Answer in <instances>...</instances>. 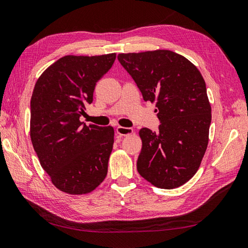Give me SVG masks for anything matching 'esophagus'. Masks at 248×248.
I'll return each mask as SVG.
<instances>
[{"instance_id":"1","label":"esophagus","mask_w":248,"mask_h":248,"mask_svg":"<svg viewBox=\"0 0 248 248\" xmlns=\"http://www.w3.org/2000/svg\"><path fill=\"white\" fill-rule=\"evenodd\" d=\"M133 132H134V130H133L132 128H124V126H117L116 128V133L122 136L130 135Z\"/></svg>"}]
</instances>
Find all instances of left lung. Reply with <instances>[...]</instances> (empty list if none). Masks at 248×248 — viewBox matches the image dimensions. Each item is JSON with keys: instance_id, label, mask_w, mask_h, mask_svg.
<instances>
[{"instance_id": "8db88e82", "label": "left lung", "mask_w": 248, "mask_h": 248, "mask_svg": "<svg viewBox=\"0 0 248 248\" xmlns=\"http://www.w3.org/2000/svg\"><path fill=\"white\" fill-rule=\"evenodd\" d=\"M117 59L144 101L156 104L160 120L158 132L139 131L138 173L159 188L179 187L198 170L207 148L212 108L205 81L194 63L170 50L120 53Z\"/></svg>"}]
</instances>
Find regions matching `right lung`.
<instances>
[{"label":"right lung","mask_w":248,"mask_h":248,"mask_svg":"<svg viewBox=\"0 0 248 248\" xmlns=\"http://www.w3.org/2000/svg\"><path fill=\"white\" fill-rule=\"evenodd\" d=\"M115 59V53L62 56L35 82L30 101L31 142L42 168L63 193H91L107 176L114 129L86 125L79 117Z\"/></svg>","instance_id":"obj_1"}]
</instances>
